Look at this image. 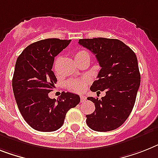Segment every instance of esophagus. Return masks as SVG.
I'll return each instance as SVG.
<instances>
[{"mask_svg": "<svg viewBox=\"0 0 158 158\" xmlns=\"http://www.w3.org/2000/svg\"><path fill=\"white\" fill-rule=\"evenodd\" d=\"M85 100H86V97L84 96V95H81V102H85Z\"/></svg>", "mask_w": 158, "mask_h": 158, "instance_id": "obj_1", "label": "esophagus"}]
</instances>
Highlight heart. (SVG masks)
Segmentation results:
<instances>
[{
  "instance_id": "b5f03b06",
  "label": "heart",
  "mask_w": 158,
  "mask_h": 158,
  "mask_svg": "<svg viewBox=\"0 0 158 158\" xmlns=\"http://www.w3.org/2000/svg\"><path fill=\"white\" fill-rule=\"evenodd\" d=\"M85 55H89L86 52L78 51L75 53V60H77V59L84 56ZM89 81V78H84V79H80V80H73L68 83V86L72 90L76 91V92H82L85 89Z\"/></svg>"
}]
</instances>
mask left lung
Wrapping results in <instances>:
<instances>
[{
  "label": "left lung",
  "instance_id": "8db88e82",
  "mask_svg": "<svg viewBox=\"0 0 158 158\" xmlns=\"http://www.w3.org/2000/svg\"><path fill=\"white\" fill-rule=\"evenodd\" d=\"M78 44L91 51L101 70L90 90L106 91L101 99L93 97L95 110L86 114L92 130L109 131L120 127L131 114L140 84L136 56L123 42L114 39L94 38L79 40Z\"/></svg>",
  "mask_w": 158,
  "mask_h": 158
}]
</instances>
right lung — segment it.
Masks as SVG:
<instances>
[{"mask_svg": "<svg viewBox=\"0 0 158 158\" xmlns=\"http://www.w3.org/2000/svg\"><path fill=\"white\" fill-rule=\"evenodd\" d=\"M70 42L59 39L35 42L17 59L12 81L14 98L26 122L37 131L59 129L69 110L80 102V97L69 92H62L57 99L48 96L57 81L52 70L55 57Z\"/></svg>", "mask_w": 158, "mask_h": 158, "instance_id": "1", "label": "right lung"}]
</instances>
